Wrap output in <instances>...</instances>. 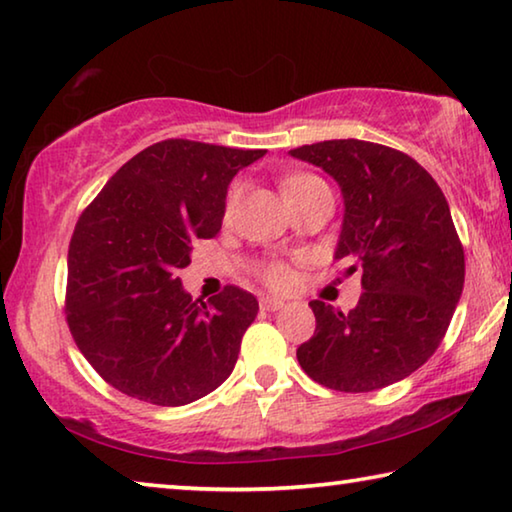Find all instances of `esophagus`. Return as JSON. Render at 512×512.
Listing matches in <instances>:
<instances>
[{"label":"esophagus","instance_id":"34e87169","mask_svg":"<svg viewBox=\"0 0 512 512\" xmlns=\"http://www.w3.org/2000/svg\"><path fill=\"white\" fill-rule=\"evenodd\" d=\"M284 305H287V302L275 298V296H264L262 300H259V307L266 309V311H280Z\"/></svg>","mask_w":512,"mask_h":512}]
</instances>
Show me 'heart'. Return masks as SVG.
I'll use <instances>...</instances> for the list:
<instances>
[{"label": "heart", "instance_id": "b5f03b06", "mask_svg": "<svg viewBox=\"0 0 512 512\" xmlns=\"http://www.w3.org/2000/svg\"><path fill=\"white\" fill-rule=\"evenodd\" d=\"M311 180H316V178H311V176L291 178V180H287V183H284V192H289V189H296L300 185H307V183H311ZM235 194H232V198H235ZM264 277H266V282L273 284V287H284V284L291 280V273H289V268L284 266V264L273 262V264L264 266Z\"/></svg>", "mask_w": 512, "mask_h": 512}]
</instances>
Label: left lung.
I'll return each mask as SVG.
<instances>
[{
	"mask_svg": "<svg viewBox=\"0 0 512 512\" xmlns=\"http://www.w3.org/2000/svg\"><path fill=\"white\" fill-rule=\"evenodd\" d=\"M336 180L343 223L334 259L361 268L348 314L309 302L316 332L298 348L307 375L343 393H368L409 377L443 341L461 300L465 255L447 198L402 151L327 140L289 151Z\"/></svg>",
	"mask_w": 512,
	"mask_h": 512,
	"instance_id": "left-lung-1",
	"label": "left lung"
}]
</instances>
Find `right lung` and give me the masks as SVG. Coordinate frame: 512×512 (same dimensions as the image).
<instances>
[{"label":"right lung","mask_w":512,"mask_h":512,"mask_svg":"<svg viewBox=\"0 0 512 512\" xmlns=\"http://www.w3.org/2000/svg\"><path fill=\"white\" fill-rule=\"evenodd\" d=\"M264 155L164 140L128 160L81 214L67 253V323L117 391L183 406L230 377L257 298L225 287L194 300L176 273L196 239L221 230L232 178Z\"/></svg>","instance_id":"1"}]
</instances>
